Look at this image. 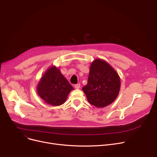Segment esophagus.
Returning a JSON list of instances; mask_svg holds the SVG:
<instances>
[{
    "label": "esophagus",
    "instance_id": "esophagus-1",
    "mask_svg": "<svg viewBox=\"0 0 157 157\" xmlns=\"http://www.w3.org/2000/svg\"><path fill=\"white\" fill-rule=\"evenodd\" d=\"M74 87H75L76 89H79L80 88V84L78 83V84H76L75 85H74Z\"/></svg>",
    "mask_w": 157,
    "mask_h": 157
}]
</instances>
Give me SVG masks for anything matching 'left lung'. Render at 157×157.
<instances>
[{"label": "left lung", "mask_w": 157, "mask_h": 157, "mask_svg": "<svg viewBox=\"0 0 157 157\" xmlns=\"http://www.w3.org/2000/svg\"><path fill=\"white\" fill-rule=\"evenodd\" d=\"M120 88V79L110 65L97 59L90 66L88 83L83 87L88 102L97 108L111 104L117 97Z\"/></svg>", "instance_id": "8db88e82"}]
</instances>
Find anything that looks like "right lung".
Wrapping results in <instances>:
<instances>
[{
  "instance_id": "add662e5",
  "label": "right lung",
  "mask_w": 157,
  "mask_h": 157,
  "mask_svg": "<svg viewBox=\"0 0 157 157\" xmlns=\"http://www.w3.org/2000/svg\"><path fill=\"white\" fill-rule=\"evenodd\" d=\"M72 90L73 87L55 67L48 69L37 88L39 97L52 105L63 104Z\"/></svg>"
}]
</instances>
